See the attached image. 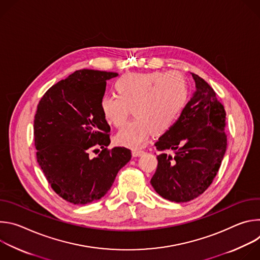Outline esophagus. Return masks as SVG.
I'll return each instance as SVG.
<instances>
[{"instance_id": "34e87169", "label": "esophagus", "mask_w": 260, "mask_h": 260, "mask_svg": "<svg viewBox=\"0 0 260 260\" xmlns=\"http://www.w3.org/2000/svg\"><path fill=\"white\" fill-rule=\"evenodd\" d=\"M132 153H133L134 156H141V155L145 154V151L141 150V149H133Z\"/></svg>"}]
</instances>
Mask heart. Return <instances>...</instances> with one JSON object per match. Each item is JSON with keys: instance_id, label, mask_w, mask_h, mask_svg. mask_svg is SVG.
Here are the masks:
<instances>
[{"instance_id": "heart-1", "label": "heart", "mask_w": 260, "mask_h": 260, "mask_svg": "<svg viewBox=\"0 0 260 260\" xmlns=\"http://www.w3.org/2000/svg\"><path fill=\"white\" fill-rule=\"evenodd\" d=\"M116 95H104L100 102L105 120L121 126L133 109L132 121L115 136L118 144L129 148L144 145L149 136L162 135L179 119L188 102V82L183 74L171 72L129 73L114 83Z\"/></svg>"}]
</instances>
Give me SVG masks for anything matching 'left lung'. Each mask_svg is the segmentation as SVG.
<instances>
[{"label": "left lung", "mask_w": 260, "mask_h": 260, "mask_svg": "<svg viewBox=\"0 0 260 260\" xmlns=\"http://www.w3.org/2000/svg\"><path fill=\"white\" fill-rule=\"evenodd\" d=\"M196 91L176 123L154 144L161 151L151 179L155 191L176 203L189 202L212 184L226 151L225 110L214 89L191 73ZM172 150L174 156L164 151Z\"/></svg>", "instance_id": "8db88e82"}]
</instances>
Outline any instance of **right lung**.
<instances>
[{"label": "right lung", "instance_id": "1", "mask_svg": "<svg viewBox=\"0 0 260 260\" xmlns=\"http://www.w3.org/2000/svg\"><path fill=\"white\" fill-rule=\"evenodd\" d=\"M117 75L78 70L52 85L37 107V160L54 192L74 205L103 198L118 171L131 160L127 148H108L110 125L100 108L107 80Z\"/></svg>", "mask_w": 260, "mask_h": 260}]
</instances>
